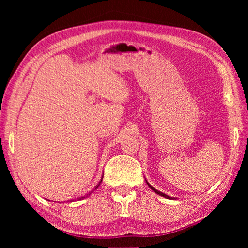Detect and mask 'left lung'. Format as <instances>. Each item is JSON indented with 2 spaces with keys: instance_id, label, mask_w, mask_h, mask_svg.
I'll list each match as a JSON object with an SVG mask.
<instances>
[{
  "instance_id": "1",
  "label": "left lung",
  "mask_w": 248,
  "mask_h": 248,
  "mask_svg": "<svg viewBox=\"0 0 248 248\" xmlns=\"http://www.w3.org/2000/svg\"><path fill=\"white\" fill-rule=\"evenodd\" d=\"M145 182L146 183H148V180H146L145 179ZM148 185H149V187L151 188V189H152V190H154V192H156V194L157 195H159V196H163V197H165V198H169V196H167V195H165V194H163V192H161V191H158V190H156V189H155V188H153L152 186H151V185L148 183Z\"/></svg>"
}]
</instances>
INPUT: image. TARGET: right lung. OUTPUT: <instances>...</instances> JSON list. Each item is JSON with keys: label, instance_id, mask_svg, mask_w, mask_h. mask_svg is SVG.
<instances>
[{"label": "right lung", "instance_id": "obj_1", "mask_svg": "<svg viewBox=\"0 0 248 248\" xmlns=\"http://www.w3.org/2000/svg\"><path fill=\"white\" fill-rule=\"evenodd\" d=\"M102 180H103V178H102ZM102 180H100V182H99V184L97 185V187H96V188H98V186H99V185H100V183H102ZM90 195H91V194H89V195H87V196H84V197H83V198H85V197H89Z\"/></svg>", "mask_w": 248, "mask_h": 248}]
</instances>
